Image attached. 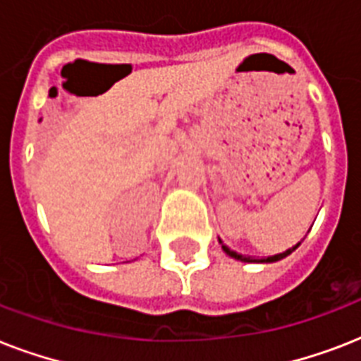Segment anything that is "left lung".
<instances>
[{
	"mask_svg": "<svg viewBox=\"0 0 361 361\" xmlns=\"http://www.w3.org/2000/svg\"><path fill=\"white\" fill-rule=\"evenodd\" d=\"M219 243H221V247H223V251H225L226 255H228V257H231V258H236V260H240V262H257V264H271V262H277V260H281V258L288 257V255H290L292 251H296L298 245H300V243H296V245L290 247V249H286L285 252H279V255H274V257L252 258V257H245V255H240V252H236V251H232L231 247L225 245V243H223V241H221V240H219Z\"/></svg>",
	"mask_w": 361,
	"mask_h": 361,
	"instance_id": "left-lung-1",
	"label": "left lung"
}]
</instances>
